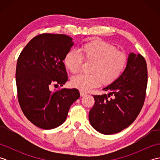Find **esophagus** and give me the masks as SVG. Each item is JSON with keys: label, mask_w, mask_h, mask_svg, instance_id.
I'll use <instances>...</instances> for the list:
<instances>
[{"label": "esophagus", "mask_w": 160, "mask_h": 160, "mask_svg": "<svg viewBox=\"0 0 160 160\" xmlns=\"http://www.w3.org/2000/svg\"><path fill=\"white\" fill-rule=\"evenodd\" d=\"M80 96H82V97L86 96V95H87V93L86 92H84V91H80Z\"/></svg>", "instance_id": "esophagus-1"}]
</instances>
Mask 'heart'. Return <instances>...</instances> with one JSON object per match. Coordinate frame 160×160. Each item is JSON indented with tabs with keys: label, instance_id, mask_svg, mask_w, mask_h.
<instances>
[{
	"label": "heart",
	"instance_id": "heart-1",
	"mask_svg": "<svg viewBox=\"0 0 160 160\" xmlns=\"http://www.w3.org/2000/svg\"><path fill=\"white\" fill-rule=\"evenodd\" d=\"M81 54L70 50L64 58V63L71 73L79 72L83 60L92 62L91 74H80L72 78V87L80 91H88L100 85H108L115 82L127 69L128 56L118 51L115 45L100 40L87 42L80 49Z\"/></svg>",
	"mask_w": 160,
	"mask_h": 160
}]
</instances>
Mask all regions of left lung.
I'll list each match as a JSON object with an SVG mask.
<instances>
[{"mask_svg":"<svg viewBox=\"0 0 160 160\" xmlns=\"http://www.w3.org/2000/svg\"><path fill=\"white\" fill-rule=\"evenodd\" d=\"M148 81L147 65L140 54L131 53L121 77L103 89L108 95H93L95 104L89 112L91 126L104 135L117 133L135 121L143 107ZM113 94L112 98L111 95Z\"/></svg>","mask_w":160,"mask_h":160,"instance_id":"obj_1","label":"left lung"}]
</instances>
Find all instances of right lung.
Here are the masks:
<instances>
[{
    "label": "right lung",
    "mask_w": 160,
    "mask_h": 160,
    "mask_svg": "<svg viewBox=\"0 0 160 160\" xmlns=\"http://www.w3.org/2000/svg\"><path fill=\"white\" fill-rule=\"evenodd\" d=\"M71 37L45 33L33 38L17 60V96L25 116L42 129L58 127L65 121L71 105L80 98L76 89L50 87L68 80L63 60L73 45Z\"/></svg>",
    "instance_id": "add662e5"
}]
</instances>
